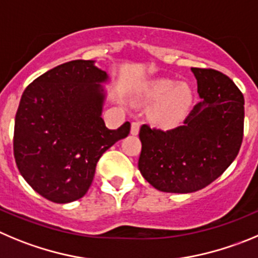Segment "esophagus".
Returning <instances> with one entry per match:
<instances>
[{
    "label": "esophagus",
    "mask_w": 258,
    "mask_h": 258,
    "mask_svg": "<svg viewBox=\"0 0 258 258\" xmlns=\"http://www.w3.org/2000/svg\"><path fill=\"white\" fill-rule=\"evenodd\" d=\"M140 131V123L139 122H132L131 124V134L132 135H137Z\"/></svg>",
    "instance_id": "obj_1"
}]
</instances>
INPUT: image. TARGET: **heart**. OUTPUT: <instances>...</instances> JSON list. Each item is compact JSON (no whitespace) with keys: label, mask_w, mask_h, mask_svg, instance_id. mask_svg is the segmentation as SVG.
Listing matches in <instances>:
<instances>
[{"label":"heart","mask_w":258,"mask_h":258,"mask_svg":"<svg viewBox=\"0 0 258 258\" xmlns=\"http://www.w3.org/2000/svg\"><path fill=\"white\" fill-rule=\"evenodd\" d=\"M141 100L151 107L150 115L163 127H174L188 112L192 104V91L187 84H177L170 79L150 81L141 91Z\"/></svg>","instance_id":"heart-1"}]
</instances>
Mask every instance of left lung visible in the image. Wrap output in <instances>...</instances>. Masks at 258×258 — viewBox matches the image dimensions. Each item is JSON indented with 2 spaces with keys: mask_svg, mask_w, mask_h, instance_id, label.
<instances>
[{
  "mask_svg": "<svg viewBox=\"0 0 258 258\" xmlns=\"http://www.w3.org/2000/svg\"><path fill=\"white\" fill-rule=\"evenodd\" d=\"M197 103L183 126L163 131L143 124L139 169L154 188L191 194L220 177L239 153L244 98L235 84L213 69L192 67Z\"/></svg>",
  "mask_w": 258,
  "mask_h": 258,
  "instance_id": "1",
  "label": "left lung"
}]
</instances>
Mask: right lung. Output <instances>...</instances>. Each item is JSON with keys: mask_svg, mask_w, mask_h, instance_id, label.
I'll return each mask as SVG.
<instances>
[{"mask_svg": "<svg viewBox=\"0 0 258 258\" xmlns=\"http://www.w3.org/2000/svg\"><path fill=\"white\" fill-rule=\"evenodd\" d=\"M109 81L95 61L75 59L35 79L15 117L14 155L35 192L56 204L88 192L100 156L128 136L131 124L109 130L102 118Z\"/></svg>", "mask_w": 258, "mask_h": 258, "instance_id": "right-lung-1", "label": "right lung"}]
</instances>
